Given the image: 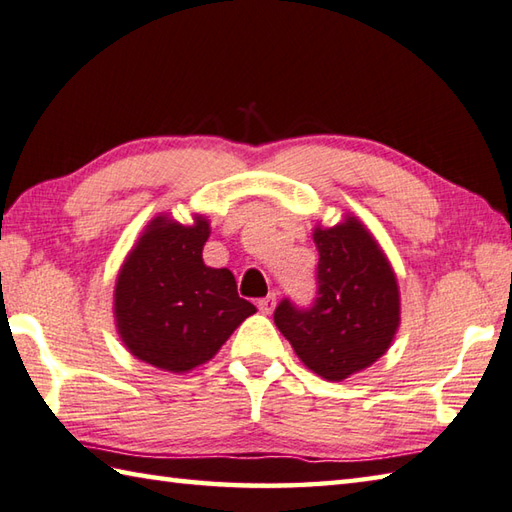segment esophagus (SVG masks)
I'll return each mask as SVG.
<instances>
[{"label": "esophagus", "instance_id": "34e87169", "mask_svg": "<svg viewBox=\"0 0 512 512\" xmlns=\"http://www.w3.org/2000/svg\"><path fill=\"white\" fill-rule=\"evenodd\" d=\"M256 305H258L260 311H263V314H271V311H274V307H276V296L269 294L265 298H260Z\"/></svg>", "mask_w": 512, "mask_h": 512}]
</instances>
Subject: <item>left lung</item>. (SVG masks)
<instances>
[{"mask_svg":"<svg viewBox=\"0 0 512 512\" xmlns=\"http://www.w3.org/2000/svg\"><path fill=\"white\" fill-rule=\"evenodd\" d=\"M316 298H283L274 311L296 356L325 380H344L378 360L400 322V294L389 260L356 218L316 229Z\"/></svg>","mask_w":512,"mask_h":512,"instance_id":"obj_1","label":"left lung"}]
</instances>
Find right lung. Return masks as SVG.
Returning a JSON list of instances; mask_svg holds the SVG:
<instances>
[{
  "instance_id": "add662e5",
  "label": "right lung",
  "mask_w": 512,
  "mask_h": 512,
  "mask_svg": "<svg viewBox=\"0 0 512 512\" xmlns=\"http://www.w3.org/2000/svg\"><path fill=\"white\" fill-rule=\"evenodd\" d=\"M205 218L192 227L154 218L114 289V316L132 356L172 373L210 360L256 307L229 269L203 263Z\"/></svg>"
}]
</instances>
